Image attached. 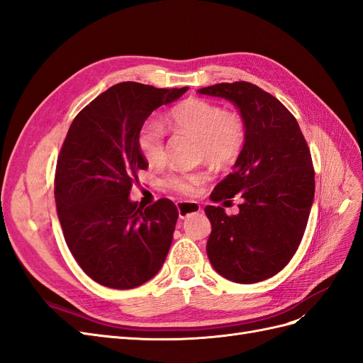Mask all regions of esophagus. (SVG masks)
Segmentation results:
<instances>
[{"mask_svg":"<svg viewBox=\"0 0 363 363\" xmlns=\"http://www.w3.org/2000/svg\"><path fill=\"white\" fill-rule=\"evenodd\" d=\"M177 211H179V216L184 219L194 213H199L201 211V206L195 201H179Z\"/></svg>","mask_w":363,"mask_h":363,"instance_id":"esophagus-1","label":"esophagus"}]
</instances>
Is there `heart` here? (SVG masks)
<instances>
[{
  "instance_id": "heart-1",
  "label": "heart",
  "mask_w": 363,
  "mask_h": 363,
  "mask_svg": "<svg viewBox=\"0 0 363 363\" xmlns=\"http://www.w3.org/2000/svg\"><path fill=\"white\" fill-rule=\"evenodd\" d=\"M168 123L172 128L188 131L200 139L203 157L215 167H227L233 163L245 140L242 118L200 98H189L175 106L168 115ZM138 147L150 164H162L164 162V130L159 121L148 119L140 127ZM203 180V174H172L167 179V184L180 194L191 195Z\"/></svg>"
}]
</instances>
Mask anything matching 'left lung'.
Instances as JSON below:
<instances>
[{"label": "left lung", "mask_w": 363, "mask_h": 363, "mask_svg": "<svg viewBox=\"0 0 363 363\" xmlns=\"http://www.w3.org/2000/svg\"><path fill=\"white\" fill-rule=\"evenodd\" d=\"M199 92L235 104L245 127L232 174L211 195L223 204L238 196L239 212L204 207L212 224L207 257L227 280H267L288 265L304 235L315 195L311 151L292 113L256 84L219 83Z\"/></svg>", "instance_id": "left-lung-1"}]
</instances>
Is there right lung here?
<instances>
[{
  "instance_id": "1",
  "label": "right lung",
  "mask_w": 363,
  "mask_h": 363,
  "mask_svg": "<svg viewBox=\"0 0 363 363\" xmlns=\"http://www.w3.org/2000/svg\"><path fill=\"white\" fill-rule=\"evenodd\" d=\"M124 82L75 116L57 159L54 196L65 240L80 268L112 289H133L160 271L179 212L162 199L150 207L130 200L148 163L138 135L160 106L188 91Z\"/></svg>"
}]
</instances>
